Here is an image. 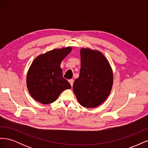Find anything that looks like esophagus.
I'll return each instance as SVG.
<instances>
[{"mask_svg": "<svg viewBox=\"0 0 148 148\" xmlns=\"http://www.w3.org/2000/svg\"><path fill=\"white\" fill-rule=\"evenodd\" d=\"M69 82H70V84H71V86H73V79H69Z\"/></svg>", "mask_w": 148, "mask_h": 148, "instance_id": "obj_1", "label": "esophagus"}]
</instances>
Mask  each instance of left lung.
Listing matches in <instances>:
<instances>
[{
    "mask_svg": "<svg viewBox=\"0 0 148 148\" xmlns=\"http://www.w3.org/2000/svg\"><path fill=\"white\" fill-rule=\"evenodd\" d=\"M80 53L81 69L73 90L82 106L96 107L109 95L113 84L112 70L100 52L82 49Z\"/></svg>",
    "mask_w": 148,
    "mask_h": 148,
    "instance_id": "1",
    "label": "left lung"
}]
</instances>
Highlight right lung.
Instances as JSON below:
<instances>
[{
	"instance_id": "add662e5",
	"label": "right lung",
	"mask_w": 148,
	"mask_h": 148,
	"mask_svg": "<svg viewBox=\"0 0 148 148\" xmlns=\"http://www.w3.org/2000/svg\"><path fill=\"white\" fill-rule=\"evenodd\" d=\"M71 50L70 47L53 49L35 59L29 67L26 84L31 96L44 104L54 102L65 89H70L63 77L60 64Z\"/></svg>"
}]
</instances>
